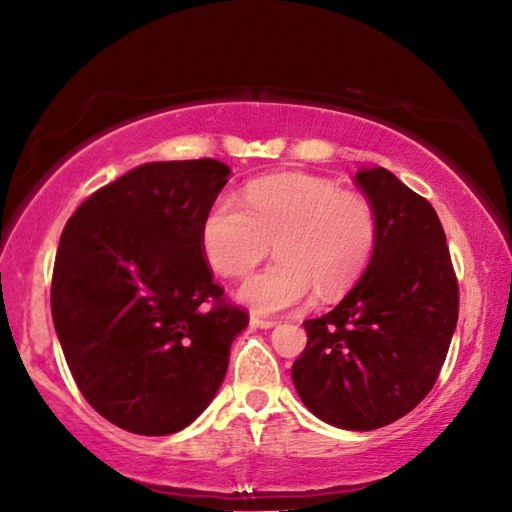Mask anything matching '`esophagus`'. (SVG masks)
<instances>
[{
    "label": "esophagus",
    "instance_id": "34e87169",
    "mask_svg": "<svg viewBox=\"0 0 512 512\" xmlns=\"http://www.w3.org/2000/svg\"><path fill=\"white\" fill-rule=\"evenodd\" d=\"M277 321L275 319H264L259 314H250V328H259V330H270L275 328Z\"/></svg>",
    "mask_w": 512,
    "mask_h": 512
}]
</instances>
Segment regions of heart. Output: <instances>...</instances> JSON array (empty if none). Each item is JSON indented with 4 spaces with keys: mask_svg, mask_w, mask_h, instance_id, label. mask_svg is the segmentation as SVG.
Segmentation results:
<instances>
[{
    "mask_svg": "<svg viewBox=\"0 0 512 512\" xmlns=\"http://www.w3.org/2000/svg\"><path fill=\"white\" fill-rule=\"evenodd\" d=\"M378 220L356 191L314 176H275L250 184L244 204L222 195L202 222V253L226 277L246 275L268 255L277 262L244 279L237 299L257 314L339 301L372 259Z\"/></svg>",
    "mask_w": 512,
    "mask_h": 512,
    "instance_id": "obj_1",
    "label": "heart"
}]
</instances>
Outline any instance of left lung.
Listing matches in <instances>:
<instances>
[{"label": "left lung", "mask_w": 512, "mask_h": 512, "mask_svg": "<svg viewBox=\"0 0 512 512\" xmlns=\"http://www.w3.org/2000/svg\"><path fill=\"white\" fill-rule=\"evenodd\" d=\"M354 182L376 211L374 253L339 306L303 321L308 345L292 383L319 420L372 431L407 416L436 385L460 297L433 206L383 167H361Z\"/></svg>", "instance_id": "8db88e82"}]
</instances>
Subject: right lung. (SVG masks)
<instances>
[{"instance_id":"add662e5","label":"right lung","mask_w":512,"mask_h":512,"mask_svg":"<svg viewBox=\"0 0 512 512\" xmlns=\"http://www.w3.org/2000/svg\"><path fill=\"white\" fill-rule=\"evenodd\" d=\"M228 173L213 158L147 162L92 193L61 233L50 306L65 361L85 400L138 436H169L209 407L248 325L200 239Z\"/></svg>"}]
</instances>
